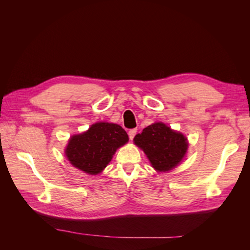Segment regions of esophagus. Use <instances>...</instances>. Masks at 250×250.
I'll return each mask as SVG.
<instances>
[{
	"label": "esophagus",
	"instance_id": "obj_1",
	"mask_svg": "<svg viewBox=\"0 0 250 250\" xmlns=\"http://www.w3.org/2000/svg\"><path fill=\"white\" fill-rule=\"evenodd\" d=\"M137 129H130L129 131H128V135H129V139L130 140H133L134 139V137H135V134H137Z\"/></svg>",
	"mask_w": 250,
	"mask_h": 250
}]
</instances>
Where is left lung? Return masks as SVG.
Here are the masks:
<instances>
[{
	"label": "left lung",
	"mask_w": 250,
	"mask_h": 250,
	"mask_svg": "<svg viewBox=\"0 0 250 250\" xmlns=\"http://www.w3.org/2000/svg\"><path fill=\"white\" fill-rule=\"evenodd\" d=\"M134 144L143 149L152 167L157 171H169L180 163L188 149L184 134L172 130L164 123L149 125L134 137Z\"/></svg>",
	"instance_id": "obj_1"
}]
</instances>
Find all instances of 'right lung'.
<instances>
[{
    "instance_id": "1",
    "label": "right lung",
    "mask_w": 250,
    "mask_h": 250,
    "mask_svg": "<svg viewBox=\"0 0 250 250\" xmlns=\"http://www.w3.org/2000/svg\"><path fill=\"white\" fill-rule=\"evenodd\" d=\"M127 142L128 135L120 125L96 123L86 132L71 138L65 155L74 167L96 175L108 165L116 150Z\"/></svg>"
}]
</instances>
